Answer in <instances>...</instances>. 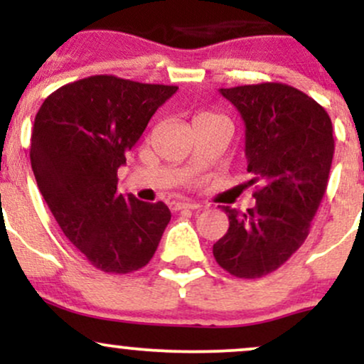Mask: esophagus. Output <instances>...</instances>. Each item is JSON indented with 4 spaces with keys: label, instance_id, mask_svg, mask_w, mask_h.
I'll return each mask as SVG.
<instances>
[{
    "label": "esophagus",
    "instance_id": "obj_1",
    "mask_svg": "<svg viewBox=\"0 0 364 364\" xmlns=\"http://www.w3.org/2000/svg\"><path fill=\"white\" fill-rule=\"evenodd\" d=\"M196 208H200V205L195 202H176L173 205V210H196Z\"/></svg>",
    "mask_w": 364,
    "mask_h": 364
}]
</instances>
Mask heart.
<instances>
[{
	"instance_id": "b5f03b06",
	"label": "heart",
	"mask_w": 364,
	"mask_h": 364,
	"mask_svg": "<svg viewBox=\"0 0 364 364\" xmlns=\"http://www.w3.org/2000/svg\"><path fill=\"white\" fill-rule=\"evenodd\" d=\"M202 116H215V114H202Z\"/></svg>"
}]
</instances>
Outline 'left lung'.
Here are the masks:
<instances>
[{
  "label": "left lung",
  "instance_id": "1",
  "mask_svg": "<svg viewBox=\"0 0 364 364\" xmlns=\"http://www.w3.org/2000/svg\"><path fill=\"white\" fill-rule=\"evenodd\" d=\"M245 121L253 208L223 207L228 232L214 245L217 263L241 279L274 272L304 243L327 190L333 157L332 121L301 90L267 82L220 89Z\"/></svg>",
  "mask_w": 364,
  "mask_h": 364
}]
</instances>
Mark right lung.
<instances>
[{
	"label": "right lung",
	"instance_id": "obj_1",
	"mask_svg": "<svg viewBox=\"0 0 364 364\" xmlns=\"http://www.w3.org/2000/svg\"><path fill=\"white\" fill-rule=\"evenodd\" d=\"M176 90L94 75L60 87L36 114L31 164L41 195L65 236L102 272L147 265L169 224L166 203L118 193V169Z\"/></svg>",
	"mask_w": 364,
	"mask_h": 364
}]
</instances>
